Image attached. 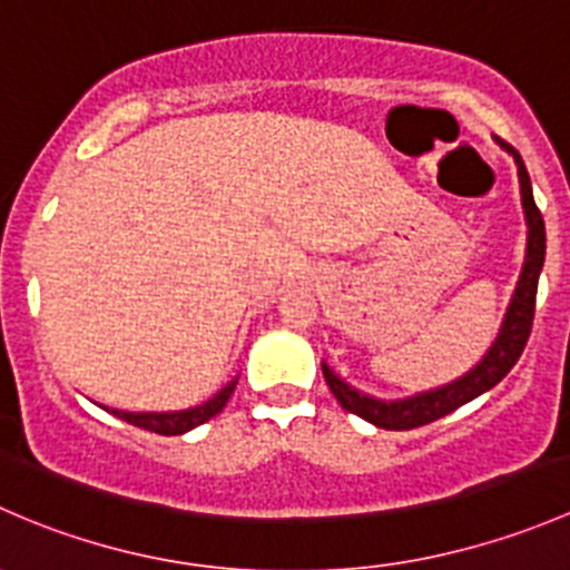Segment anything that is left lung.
<instances>
[{
	"mask_svg": "<svg viewBox=\"0 0 570 570\" xmlns=\"http://www.w3.org/2000/svg\"><path fill=\"white\" fill-rule=\"evenodd\" d=\"M504 148L513 154L515 165H519L521 200H524L530 239H527L524 269H521V278H519V286H515L513 303H510L508 308V317L502 322V333H499V338L493 342V347L488 350L485 358H482L469 375H463L461 381L435 389V392H424V394L407 396V400H396V402H383V400H375V396L355 392L353 386H347L342 377H336L325 364H322V375H325V383L331 386V392L338 400V405H342L344 411L372 422L375 428L413 430V428H422V424L435 422V419L458 411V407L465 405V402H471L474 396L485 394L488 389L497 386V383L513 370L515 361L521 358V353H524L527 338H530L532 333L534 295H538V278L546 258V226H543V215H540V209L534 206L530 174H527L519 151L510 146Z\"/></svg>",
	"mask_w": 570,
	"mask_h": 570,
	"instance_id": "obj_1",
	"label": "left lung"
}]
</instances>
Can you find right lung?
I'll return each instance as SVG.
<instances>
[{
	"instance_id": "obj_1",
	"label": "right lung",
	"mask_w": 570,
	"mask_h": 570,
	"mask_svg": "<svg viewBox=\"0 0 570 570\" xmlns=\"http://www.w3.org/2000/svg\"><path fill=\"white\" fill-rule=\"evenodd\" d=\"M234 389H237V381L228 383L223 392H217L212 396L209 402H204V405L198 407H189V411H178V413H126V411H107L115 413L118 419H124V422L135 424V428H142V430H151V433H159V435H181L187 433V430L198 428V424L209 422L215 413H220L223 407H226V402L232 400Z\"/></svg>"
}]
</instances>
